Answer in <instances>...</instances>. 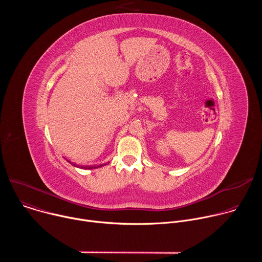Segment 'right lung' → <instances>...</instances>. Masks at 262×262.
<instances>
[{
	"mask_svg": "<svg viewBox=\"0 0 262 262\" xmlns=\"http://www.w3.org/2000/svg\"><path fill=\"white\" fill-rule=\"evenodd\" d=\"M73 166H76V165H73ZM102 165H100V166H91V167H87V166H85V167H82V168H84V169H95V168H98V167H101ZM76 167H79V166H76Z\"/></svg>",
	"mask_w": 262,
	"mask_h": 262,
	"instance_id": "obj_1",
	"label": "right lung"
}]
</instances>
